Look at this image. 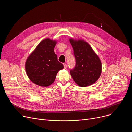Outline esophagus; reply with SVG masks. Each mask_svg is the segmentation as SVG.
Masks as SVG:
<instances>
[{
    "label": "esophagus",
    "mask_w": 132,
    "mask_h": 132,
    "mask_svg": "<svg viewBox=\"0 0 132 132\" xmlns=\"http://www.w3.org/2000/svg\"><path fill=\"white\" fill-rule=\"evenodd\" d=\"M64 68L65 69H66L67 68V65H66V64H64Z\"/></svg>",
    "instance_id": "1"
}]
</instances>
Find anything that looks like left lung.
Returning a JSON list of instances; mask_svg holds the SVG:
<instances>
[{
  "mask_svg": "<svg viewBox=\"0 0 132 132\" xmlns=\"http://www.w3.org/2000/svg\"><path fill=\"white\" fill-rule=\"evenodd\" d=\"M69 42L73 49L76 65L70 73L74 81L82 87L90 86L99 79L102 71L98 56L86 42L72 39Z\"/></svg>",
  "mask_w": 132,
  "mask_h": 132,
  "instance_id": "left-lung-1",
  "label": "left lung"
}]
</instances>
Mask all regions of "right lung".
<instances>
[{
	"instance_id": "1",
	"label": "right lung",
	"mask_w": 132,
	"mask_h": 132,
	"mask_svg": "<svg viewBox=\"0 0 132 132\" xmlns=\"http://www.w3.org/2000/svg\"><path fill=\"white\" fill-rule=\"evenodd\" d=\"M56 41L50 39L42 41L28 57L25 65L27 76L34 84L47 87L54 82L56 75L64 68L54 48Z\"/></svg>"
}]
</instances>
